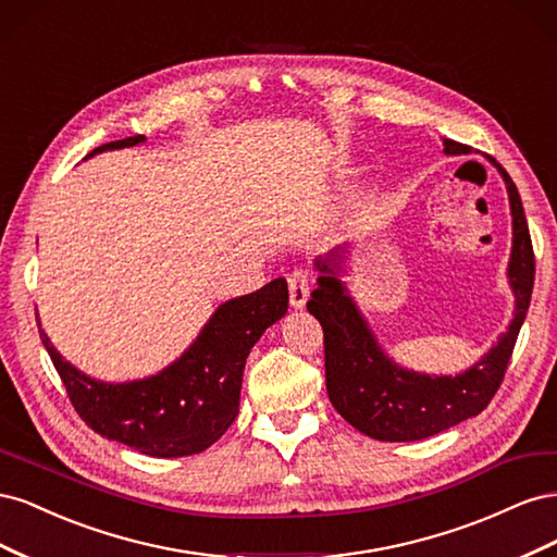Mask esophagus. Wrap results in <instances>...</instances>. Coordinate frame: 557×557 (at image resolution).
<instances>
[{"label":"esophagus","mask_w":557,"mask_h":557,"mask_svg":"<svg viewBox=\"0 0 557 557\" xmlns=\"http://www.w3.org/2000/svg\"><path fill=\"white\" fill-rule=\"evenodd\" d=\"M288 288H290V307L301 309L309 299V276L305 269H293L288 276Z\"/></svg>","instance_id":"obj_1"}]
</instances>
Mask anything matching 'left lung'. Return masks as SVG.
<instances>
[{"label":"left lung","mask_w":557,"mask_h":557,"mask_svg":"<svg viewBox=\"0 0 557 557\" xmlns=\"http://www.w3.org/2000/svg\"><path fill=\"white\" fill-rule=\"evenodd\" d=\"M446 156L467 153V146L444 139ZM507 183L511 207V258L507 278L513 290V318L497 344L460 374H423L397 364L379 344L358 301L342 281L348 244L315 260L320 276L307 301L325 334V381L332 407L344 420L379 442H418L479 416L507 372L534 285V252L516 183L491 160Z\"/></svg>","instance_id":"8db88e82"}]
</instances>
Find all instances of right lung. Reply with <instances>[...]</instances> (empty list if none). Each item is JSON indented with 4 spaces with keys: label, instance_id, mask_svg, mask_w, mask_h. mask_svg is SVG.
<instances>
[{
    "label": "right lung",
    "instance_id": "1",
    "mask_svg": "<svg viewBox=\"0 0 557 557\" xmlns=\"http://www.w3.org/2000/svg\"><path fill=\"white\" fill-rule=\"evenodd\" d=\"M144 141V134L111 141L95 148L88 158ZM285 311V278H274L256 293L227 299L211 313L181 358L153 376L125 383L83 374L50 344L39 318L37 325L66 395L88 428L150 458H183L207 450L234 423L248 352Z\"/></svg>",
    "mask_w": 557,
    "mask_h": 557
}]
</instances>
